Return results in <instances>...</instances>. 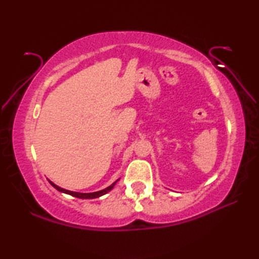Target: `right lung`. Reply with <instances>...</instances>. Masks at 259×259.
Returning a JSON list of instances; mask_svg holds the SVG:
<instances>
[{"label":"right lung","mask_w":259,"mask_h":259,"mask_svg":"<svg viewBox=\"0 0 259 259\" xmlns=\"http://www.w3.org/2000/svg\"><path fill=\"white\" fill-rule=\"evenodd\" d=\"M50 182V181H49ZM117 182V181H116ZM115 182V183H116ZM115 183H113L111 186H108L105 188V190H102V191H98V192H94V193H78V192H72V191H67L65 190V188H61L59 186L55 185L54 183L50 182V184L52 186H54L56 190H58L59 192H63V193H66V194H69L72 196H75V198H78V199H96V198H99V196H102L104 194H106L107 192H109L112 190V188L114 187V185H115Z\"/></svg>","instance_id":"obj_1"}]
</instances>
